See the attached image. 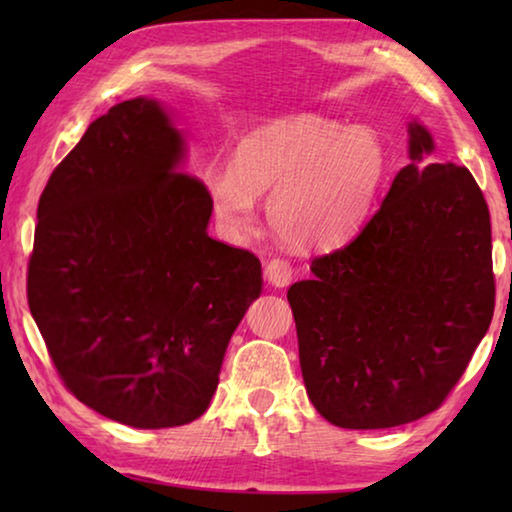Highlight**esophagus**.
I'll return each mask as SVG.
<instances>
[{
  "instance_id": "esophagus-1",
  "label": "esophagus",
  "mask_w": 512,
  "mask_h": 512,
  "mask_svg": "<svg viewBox=\"0 0 512 512\" xmlns=\"http://www.w3.org/2000/svg\"><path fill=\"white\" fill-rule=\"evenodd\" d=\"M264 275L271 287L284 289V287H289L293 280V268L287 259H271V262H268L264 268Z\"/></svg>"
}]
</instances>
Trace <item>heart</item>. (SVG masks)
Segmentation results:
<instances>
[{
  "mask_svg": "<svg viewBox=\"0 0 512 512\" xmlns=\"http://www.w3.org/2000/svg\"><path fill=\"white\" fill-rule=\"evenodd\" d=\"M386 171L377 131L302 112L241 137L232 164L205 173V194L225 237L253 230L257 196L271 191L266 216L275 237L298 250H329L361 228Z\"/></svg>",
  "mask_w": 512,
  "mask_h": 512,
  "instance_id": "heart-1",
  "label": "heart"
}]
</instances>
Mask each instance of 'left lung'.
<instances>
[{"label": "left lung", "mask_w": 512, "mask_h": 512, "mask_svg": "<svg viewBox=\"0 0 512 512\" xmlns=\"http://www.w3.org/2000/svg\"><path fill=\"white\" fill-rule=\"evenodd\" d=\"M409 121V164L348 246L316 257L287 298L316 411L343 429H388L436 411L495 311L490 212L465 167L429 162Z\"/></svg>", "instance_id": "obj_1"}]
</instances>
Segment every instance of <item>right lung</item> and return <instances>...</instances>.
<instances>
[{
	"label": "right lung",
	"instance_id": "obj_1",
	"mask_svg": "<svg viewBox=\"0 0 512 512\" xmlns=\"http://www.w3.org/2000/svg\"><path fill=\"white\" fill-rule=\"evenodd\" d=\"M158 99L94 119L38 203L31 316L60 379L135 429L201 418L230 336L262 293V264L207 235L205 185Z\"/></svg>",
	"mask_w": 512,
	"mask_h": 512
}]
</instances>
